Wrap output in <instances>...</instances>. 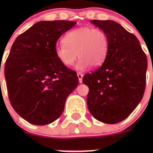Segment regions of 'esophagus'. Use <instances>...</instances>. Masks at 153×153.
I'll use <instances>...</instances> for the list:
<instances>
[{
    "instance_id": "esophagus-1",
    "label": "esophagus",
    "mask_w": 153,
    "mask_h": 153,
    "mask_svg": "<svg viewBox=\"0 0 153 153\" xmlns=\"http://www.w3.org/2000/svg\"><path fill=\"white\" fill-rule=\"evenodd\" d=\"M77 76H78V79H79V82L81 83H82V81H83V74H81V73H77Z\"/></svg>"
}]
</instances>
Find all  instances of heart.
I'll return each mask as SVG.
<instances>
[{"mask_svg": "<svg viewBox=\"0 0 153 153\" xmlns=\"http://www.w3.org/2000/svg\"><path fill=\"white\" fill-rule=\"evenodd\" d=\"M62 45L56 46L55 53L59 61L70 67L76 60L79 69H84L90 65L97 67L103 62L108 50L107 36L100 29L87 27L76 28L65 35Z\"/></svg>", "mask_w": 153, "mask_h": 153, "instance_id": "1", "label": "heart"}]
</instances>
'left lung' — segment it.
<instances>
[{"mask_svg": "<svg viewBox=\"0 0 153 153\" xmlns=\"http://www.w3.org/2000/svg\"><path fill=\"white\" fill-rule=\"evenodd\" d=\"M107 36L106 59L97 70L85 74L89 87L86 103L93 117L115 124L129 117L143 99L147 57L136 36L113 21L93 20Z\"/></svg>", "mask_w": 153, "mask_h": 153, "instance_id": "8db88e82", "label": "left lung"}]
</instances>
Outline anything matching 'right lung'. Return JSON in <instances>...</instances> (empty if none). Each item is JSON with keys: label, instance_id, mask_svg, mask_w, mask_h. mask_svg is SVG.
I'll use <instances>...</instances> for the list:
<instances>
[{"label": "right lung", "instance_id": "1", "mask_svg": "<svg viewBox=\"0 0 153 153\" xmlns=\"http://www.w3.org/2000/svg\"><path fill=\"white\" fill-rule=\"evenodd\" d=\"M76 24L40 21L13 42L4 67L8 97L13 109L30 123L47 125L59 118L77 86L76 73L55 53L58 39Z\"/></svg>", "mask_w": 153, "mask_h": 153}]
</instances>
